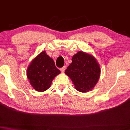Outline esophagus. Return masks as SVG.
Wrapping results in <instances>:
<instances>
[{"instance_id": "obj_1", "label": "esophagus", "mask_w": 130, "mask_h": 130, "mask_svg": "<svg viewBox=\"0 0 130 130\" xmlns=\"http://www.w3.org/2000/svg\"><path fill=\"white\" fill-rule=\"evenodd\" d=\"M65 69H66V66H63L62 68H60V71L61 72H64L65 71Z\"/></svg>"}]
</instances>
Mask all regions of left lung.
I'll return each mask as SVG.
<instances>
[{"mask_svg": "<svg viewBox=\"0 0 130 130\" xmlns=\"http://www.w3.org/2000/svg\"><path fill=\"white\" fill-rule=\"evenodd\" d=\"M65 74L72 81L75 88L82 92L91 91L98 82L100 65L94 56L79 51L72 58Z\"/></svg>", "mask_w": 130, "mask_h": 130, "instance_id": "obj_1", "label": "left lung"}]
</instances>
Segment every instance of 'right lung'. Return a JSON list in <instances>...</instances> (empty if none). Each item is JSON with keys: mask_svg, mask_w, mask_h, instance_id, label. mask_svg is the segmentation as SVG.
<instances>
[{"mask_svg": "<svg viewBox=\"0 0 130 130\" xmlns=\"http://www.w3.org/2000/svg\"><path fill=\"white\" fill-rule=\"evenodd\" d=\"M61 73L54 61L42 51L35 57L27 70V76L33 89L44 92L50 87L52 80Z\"/></svg>", "mask_w": 130, "mask_h": 130, "instance_id": "1", "label": "right lung"}]
</instances>
